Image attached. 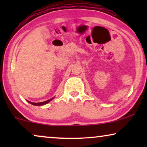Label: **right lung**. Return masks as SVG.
I'll list each match as a JSON object with an SVG mask.
<instances>
[{"label":"right lung","instance_id":"add662e5","mask_svg":"<svg viewBox=\"0 0 147 147\" xmlns=\"http://www.w3.org/2000/svg\"><path fill=\"white\" fill-rule=\"evenodd\" d=\"M52 99H53V98H51V99L48 100H47V101L42 102H38V103H35V102H29V101H28V102H29L30 104H33V105H34V106H41V105H44V104H47L48 102H49Z\"/></svg>","mask_w":147,"mask_h":147}]
</instances>
